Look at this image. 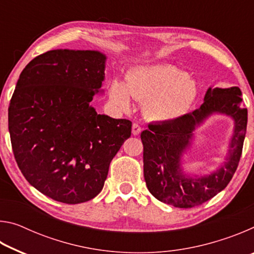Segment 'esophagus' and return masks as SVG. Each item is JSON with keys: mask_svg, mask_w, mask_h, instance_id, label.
<instances>
[{"mask_svg": "<svg viewBox=\"0 0 254 254\" xmlns=\"http://www.w3.org/2000/svg\"><path fill=\"white\" fill-rule=\"evenodd\" d=\"M141 131H142V128H141V127L139 126L137 123H133L132 126V134L133 135H139Z\"/></svg>", "mask_w": 254, "mask_h": 254, "instance_id": "34e87169", "label": "esophagus"}]
</instances>
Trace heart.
Segmentation results:
<instances>
[{"label": "heart", "instance_id": "b5f03b06", "mask_svg": "<svg viewBox=\"0 0 254 254\" xmlns=\"http://www.w3.org/2000/svg\"><path fill=\"white\" fill-rule=\"evenodd\" d=\"M109 97L112 104L123 111L131 107V97L143 102V110L150 119L170 122L190 109L197 97V85L176 66L137 65L127 71L124 83L119 79L111 81Z\"/></svg>", "mask_w": 254, "mask_h": 254}]
</instances>
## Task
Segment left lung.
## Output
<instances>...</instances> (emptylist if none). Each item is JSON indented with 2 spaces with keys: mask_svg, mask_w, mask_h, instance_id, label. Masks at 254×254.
Masks as SVG:
<instances>
[{
  "mask_svg": "<svg viewBox=\"0 0 254 254\" xmlns=\"http://www.w3.org/2000/svg\"><path fill=\"white\" fill-rule=\"evenodd\" d=\"M236 86L209 87L199 109L170 122L151 123L141 133L143 143V174L149 191L162 203L179 208L201 205L222 191L238 168L247 132L248 110ZM213 114L234 120L235 127L226 161L208 175L183 171L181 160L190 146L193 131Z\"/></svg>",
  "mask_w": 254,
  "mask_h": 254,
  "instance_id": "obj_1",
  "label": "left lung"
}]
</instances>
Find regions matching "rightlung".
Returning a JSON list of instances; mask_svg holds the SVG:
<instances>
[{
    "instance_id": "add662e5",
    "label": "right lung",
    "mask_w": 254,
    "mask_h": 254,
    "mask_svg": "<svg viewBox=\"0 0 254 254\" xmlns=\"http://www.w3.org/2000/svg\"><path fill=\"white\" fill-rule=\"evenodd\" d=\"M106 56L56 49L20 74L8 106V132L21 173L42 194L79 204L100 194L132 122L98 114Z\"/></svg>"
}]
</instances>
